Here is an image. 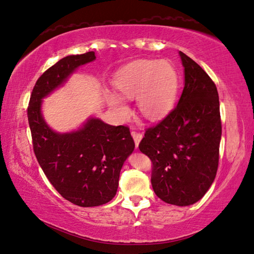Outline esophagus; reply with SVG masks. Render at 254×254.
<instances>
[{
	"label": "esophagus",
	"instance_id": "34e87169",
	"mask_svg": "<svg viewBox=\"0 0 254 254\" xmlns=\"http://www.w3.org/2000/svg\"><path fill=\"white\" fill-rule=\"evenodd\" d=\"M131 136L133 138V141H135V145H136V148H137L138 145H139L141 138H142V133L140 131H132Z\"/></svg>",
	"mask_w": 254,
	"mask_h": 254
}]
</instances>
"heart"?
Listing matches in <instances>:
<instances>
[{"label": "heart", "mask_w": 254, "mask_h": 254, "mask_svg": "<svg viewBox=\"0 0 254 254\" xmlns=\"http://www.w3.org/2000/svg\"><path fill=\"white\" fill-rule=\"evenodd\" d=\"M115 87L124 99L137 98V106L143 117L157 121L174 107L179 87L178 74L167 61H139L123 70L115 79ZM109 100L122 117L130 114L117 96Z\"/></svg>", "instance_id": "1"}]
</instances>
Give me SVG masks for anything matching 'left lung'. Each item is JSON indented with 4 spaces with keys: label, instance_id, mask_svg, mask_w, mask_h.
<instances>
[{
    "label": "left lung",
    "instance_id": "1",
    "mask_svg": "<svg viewBox=\"0 0 254 254\" xmlns=\"http://www.w3.org/2000/svg\"><path fill=\"white\" fill-rule=\"evenodd\" d=\"M179 54L185 87L178 105L146 129L139 149L152 162L155 193L184 207L201 199L216 178L222 127L216 84L193 60Z\"/></svg>",
    "mask_w": 254,
    "mask_h": 254
}]
</instances>
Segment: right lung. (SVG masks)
<instances>
[{"mask_svg":"<svg viewBox=\"0 0 254 254\" xmlns=\"http://www.w3.org/2000/svg\"><path fill=\"white\" fill-rule=\"evenodd\" d=\"M95 59L94 52H87L57 62L37 79L27 107L38 164L57 192L79 207H97L111 201L116 194L124 161L135 148L127 126H111L92 118L77 131L57 133L42 117V98L63 84L78 66Z\"/></svg>","mask_w":254,"mask_h":254,"instance_id":"add662e5","label":"right lung"}]
</instances>
